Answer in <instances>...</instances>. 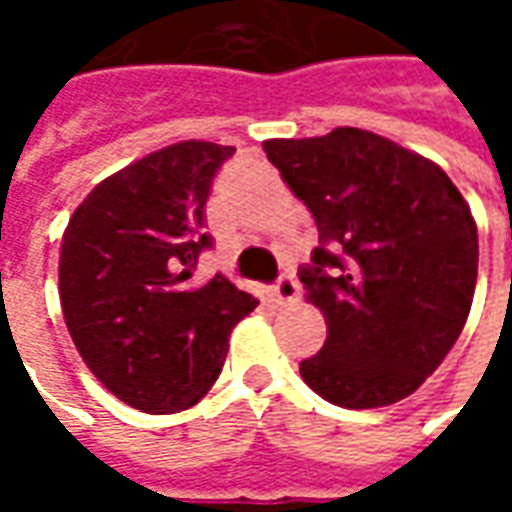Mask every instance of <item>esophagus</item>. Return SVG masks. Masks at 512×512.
Segmentation results:
<instances>
[{
    "mask_svg": "<svg viewBox=\"0 0 512 512\" xmlns=\"http://www.w3.org/2000/svg\"><path fill=\"white\" fill-rule=\"evenodd\" d=\"M299 282L290 276V273H285L279 282H276V287H273V296H276V302L279 305H293V302H299Z\"/></svg>",
    "mask_w": 512,
    "mask_h": 512,
    "instance_id": "esophagus-1",
    "label": "esophagus"
}]
</instances>
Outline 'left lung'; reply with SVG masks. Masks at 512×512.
Returning <instances> with one entry per match:
<instances>
[{"label": "left lung", "mask_w": 512, "mask_h": 512, "mask_svg": "<svg viewBox=\"0 0 512 512\" xmlns=\"http://www.w3.org/2000/svg\"><path fill=\"white\" fill-rule=\"evenodd\" d=\"M262 148L322 242L302 282L327 339L299 364L302 379L350 410L402 402L444 362L473 305L479 233L470 205L436 162L370 130Z\"/></svg>", "instance_id": "left-lung-1"}]
</instances>
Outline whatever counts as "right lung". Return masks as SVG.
<instances>
[{
    "label": "right lung",
    "instance_id": "right-lung-1",
    "mask_svg": "<svg viewBox=\"0 0 512 512\" xmlns=\"http://www.w3.org/2000/svg\"><path fill=\"white\" fill-rule=\"evenodd\" d=\"M236 148L187 139L102 179L59 247V302L82 362L119 402L179 413L222 373L227 336L259 305L216 273L193 285L210 247L205 202Z\"/></svg>",
    "mask_w": 512,
    "mask_h": 512
}]
</instances>
